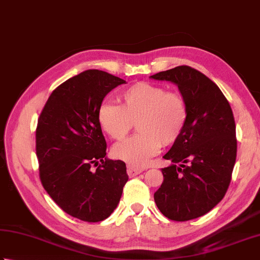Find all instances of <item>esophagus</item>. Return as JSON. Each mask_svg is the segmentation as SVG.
Instances as JSON below:
<instances>
[{
    "label": "esophagus",
    "instance_id": "1",
    "mask_svg": "<svg viewBox=\"0 0 260 260\" xmlns=\"http://www.w3.org/2000/svg\"><path fill=\"white\" fill-rule=\"evenodd\" d=\"M142 171H143L142 168L134 167V166H127V174H128L129 177H135L137 175H140Z\"/></svg>",
    "mask_w": 260,
    "mask_h": 260
}]
</instances>
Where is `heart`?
I'll return each instance as SVG.
<instances>
[{
    "mask_svg": "<svg viewBox=\"0 0 260 260\" xmlns=\"http://www.w3.org/2000/svg\"><path fill=\"white\" fill-rule=\"evenodd\" d=\"M121 106L104 103L98 110V123L113 140H124L137 125L139 133L114 146L117 159L131 166H145L161 145H172L180 139L188 120V107L179 92L165 86L139 82L119 94Z\"/></svg>",
    "mask_w": 260,
    "mask_h": 260,
    "instance_id": "1",
    "label": "heart"
}]
</instances>
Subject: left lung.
Masks as SVG:
<instances>
[{"label": "left lung", "instance_id": "left-lung-1", "mask_svg": "<svg viewBox=\"0 0 260 260\" xmlns=\"http://www.w3.org/2000/svg\"><path fill=\"white\" fill-rule=\"evenodd\" d=\"M150 78L175 83L187 103V124L164 155L172 164L161 169L164 182L154 201L166 217L189 221L215 207L230 185L237 157L235 117L220 88L190 66Z\"/></svg>", "mask_w": 260, "mask_h": 260}]
</instances>
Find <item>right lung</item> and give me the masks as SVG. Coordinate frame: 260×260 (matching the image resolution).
I'll return each instance as SVG.
<instances>
[{"instance_id": "right-lung-1", "label": "right lung", "mask_w": 260, "mask_h": 260, "mask_svg": "<svg viewBox=\"0 0 260 260\" xmlns=\"http://www.w3.org/2000/svg\"><path fill=\"white\" fill-rule=\"evenodd\" d=\"M124 83L104 71L86 70L58 85L39 116L36 153L40 180L56 204L81 221L109 217L128 180L125 162L107 159L98 123L104 98ZM93 165L99 167L95 171Z\"/></svg>"}]
</instances>
